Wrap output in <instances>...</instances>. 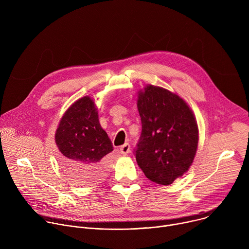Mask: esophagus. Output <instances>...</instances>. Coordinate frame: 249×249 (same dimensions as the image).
Instances as JSON below:
<instances>
[{
	"mask_svg": "<svg viewBox=\"0 0 249 249\" xmlns=\"http://www.w3.org/2000/svg\"><path fill=\"white\" fill-rule=\"evenodd\" d=\"M129 152H130V145L129 144H124L123 146L120 147V153L122 155L126 156V155L129 154Z\"/></svg>",
	"mask_w": 249,
	"mask_h": 249,
	"instance_id": "34e87169",
	"label": "esophagus"
}]
</instances>
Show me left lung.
I'll list each match as a JSON object with an SVG mask.
<instances>
[{"instance_id": "1", "label": "left lung", "mask_w": 249, "mask_h": 249, "mask_svg": "<svg viewBox=\"0 0 249 249\" xmlns=\"http://www.w3.org/2000/svg\"><path fill=\"white\" fill-rule=\"evenodd\" d=\"M142 133L136 160L147 178L169 185L191 166L198 147V126L188 104L160 87L138 92Z\"/></svg>"}]
</instances>
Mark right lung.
I'll return each mask as SVG.
<instances>
[{"instance_id": "obj_1", "label": "right lung", "mask_w": 249, "mask_h": 249, "mask_svg": "<svg viewBox=\"0 0 249 249\" xmlns=\"http://www.w3.org/2000/svg\"><path fill=\"white\" fill-rule=\"evenodd\" d=\"M62 166L80 183H94L105 176V156L113 151L100 126L97 108L89 96L75 101L62 116L55 133Z\"/></svg>"}]
</instances>
